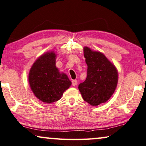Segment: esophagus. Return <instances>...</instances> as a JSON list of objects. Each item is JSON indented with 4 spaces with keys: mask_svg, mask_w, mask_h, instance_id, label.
Segmentation results:
<instances>
[{
    "mask_svg": "<svg viewBox=\"0 0 146 146\" xmlns=\"http://www.w3.org/2000/svg\"><path fill=\"white\" fill-rule=\"evenodd\" d=\"M77 84V80H72V85L73 86H75Z\"/></svg>",
    "mask_w": 146,
    "mask_h": 146,
    "instance_id": "34e87169",
    "label": "esophagus"
}]
</instances>
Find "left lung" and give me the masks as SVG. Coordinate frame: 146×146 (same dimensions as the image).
Segmentation results:
<instances>
[{
  "instance_id": "obj_1",
  "label": "left lung",
  "mask_w": 146,
  "mask_h": 146,
  "mask_svg": "<svg viewBox=\"0 0 146 146\" xmlns=\"http://www.w3.org/2000/svg\"><path fill=\"white\" fill-rule=\"evenodd\" d=\"M88 66L86 80L79 85L82 98L92 106L107 102L113 94L118 82L116 67L103 54L84 47Z\"/></svg>"
}]
</instances>
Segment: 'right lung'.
I'll use <instances>...</instances> for the list:
<instances>
[{"label":"right lung","instance_id":"1","mask_svg":"<svg viewBox=\"0 0 146 146\" xmlns=\"http://www.w3.org/2000/svg\"><path fill=\"white\" fill-rule=\"evenodd\" d=\"M56 57L54 52L42 54L35 62L29 73L32 92L38 100L46 104L59 100L71 85L68 77L60 73L56 67Z\"/></svg>","mask_w":146,"mask_h":146}]
</instances>
